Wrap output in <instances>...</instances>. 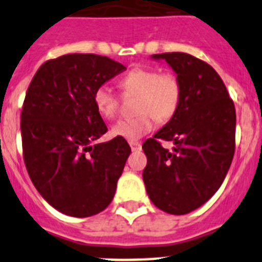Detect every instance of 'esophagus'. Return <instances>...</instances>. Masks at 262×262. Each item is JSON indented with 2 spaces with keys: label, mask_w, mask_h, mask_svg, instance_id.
<instances>
[{
  "label": "esophagus",
  "mask_w": 262,
  "mask_h": 262,
  "mask_svg": "<svg viewBox=\"0 0 262 262\" xmlns=\"http://www.w3.org/2000/svg\"><path fill=\"white\" fill-rule=\"evenodd\" d=\"M129 145H130L132 150L136 151V150H141V144L137 141H130L129 142Z\"/></svg>",
  "instance_id": "esophagus-1"
}]
</instances>
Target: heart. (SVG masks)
<instances>
[{"mask_svg":"<svg viewBox=\"0 0 262 262\" xmlns=\"http://www.w3.org/2000/svg\"><path fill=\"white\" fill-rule=\"evenodd\" d=\"M126 93H138L136 117L117 121L112 127V135L136 141L155 126V117L160 122L173 117L180 100L181 86L177 77L161 73L156 68H135L120 81ZM94 105L105 118H112L118 111V97L109 85H100L94 90Z\"/></svg>","mask_w":262,"mask_h":262,"instance_id":"b5f03b06","label":"heart"}]
</instances>
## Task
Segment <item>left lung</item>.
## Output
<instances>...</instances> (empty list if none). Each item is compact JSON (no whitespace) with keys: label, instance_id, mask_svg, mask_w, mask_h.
I'll list each match as a JSON object with an SVG mask.
<instances>
[{"label":"left lung","instance_id":"8db88e82","mask_svg":"<svg viewBox=\"0 0 262 262\" xmlns=\"http://www.w3.org/2000/svg\"><path fill=\"white\" fill-rule=\"evenodd\" d=\"M177 76L181 100L173 117L142 145V172L150 201L169 214L204 205L223 184L234 155L236 109L221 77L188 53L153 54ZM160 141H172V151Z\"/></svg>","mask_w":262,"mask_h":262}]
</instances>
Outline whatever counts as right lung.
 <instances>
[{"label": "right lung", "mask_w": 262, "mask_h": 262, "mask_svg": "<svg viewBox=\"0 0 262 262\" xmlns=\"http://www.w3.org/2000/svg\"><path fill=\"white\" fill-rule=\"evenodd\" d=\"M125 69L98 54H65L42 63L28 88L21 113L26 169L63 214L94 216L113 200L130 146L121 137L96 144L107 127L93 94Z\"/></svg>", "instance_id": "add662e5"}]
</instances>
